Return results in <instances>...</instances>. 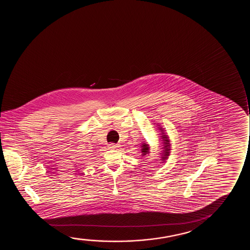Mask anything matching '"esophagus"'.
Returning <instances> with one entry per match:
<instances>
[{"instance_id": "1", "label": "esophagus", "mask_w": 250, "mask_h": 250, "mask_svg": "<svg viewBox=\"0 0 250 250\" xmlns=\"http://www.w3.org/2000/svg\"><path fill=\"white\" fill-rule=\"evenodd\" d=\"M108 147L109 148H117V147H119V145L118 144H108Z\"/></svg>"}]
</instances>
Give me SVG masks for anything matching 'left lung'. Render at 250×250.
<instances>
[{
	"instance_id": "left-lung-1",
	"label": "left lung",
	"mask_w": 250,
	"mask_h": 250,
	"mask_svg": "<svg viewBox=\"0 0 250 250\" xmlns=\"http://www.w3.org/2000/svg\"><path fill=\"white\" fill-rule=\"evenodd\" d=\"M158 129L161 130V139H162V144H163V147H162V152L161 154V159L160 161H161V163H163L166 161V160H167L168 156L170 155V151H171V144H170V139L168 137L167 135H166L165 133L164 129H162V127L159 126ZM141 152H142V157H145L147 156L148 154H150V147L148 144L146 143L141 144Z\"/></svg>"
}]
</instances>
